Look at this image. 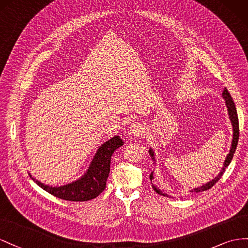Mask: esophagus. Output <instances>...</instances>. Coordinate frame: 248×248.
<instances>
[{
	"instance_id": "obj_1",
	"label": "esophagus",
	"mask_w": 248,
	"mask_h": 248,
	"mask_svg": "<svg viewBox=\"0 0 248 248\" xmlns=\"http://www.w3.org/2000/svg\"><path fill=\"white\" fill-rule=\"evenodd\" d=\"M144 131H145V126L142 124H140V123L133 124L130 126V130H129L130 134H131L132 136H134V137H138L140 135H142V134L144 133Z\"/></svg>"
}]
</instances>
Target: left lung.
I'll return each mask as SVG.
<instances>
[{
  "instance_id": "8db88e82",
  "label": "left lung",
  "mask_w": 248,
  "mask_h": 248,
  "mask_svg": "<svg viewBox=\"0 0 248 248\" xmlns=\"http://www.w3.org/2000/svg\"><path fill=\"white\" fill-rule=\"evenodd\" d=\"M222 97L224 98L225 101V104H226V107H228V112H229V116H230V119H231V123H232V146H231V150H230V153L228 154V155H226V158L224 160V163H223V167L221 168L220 172L218 173L217 176H215V179H213L212 181H210L209 183L204 184V185L201 186V187H197V188H194L193 190H191V192H202V191H206V190H209L210 188L213 187L215 184L218 182V180L221 178L225 168L228 167L231 163V161L232 159V157H234V154H235V151L237 148V144H238V140H239V120H238V114H237V110H236V106H235V103L234 101H232V97L231 96L230 93L228 91V89L224 88L223 89V93H222ZM148 153H150L151 157L154 161L155 160V153L153 151V148H150V151H148ZM154 171L151 173L150 175V180H151V183H152V187L154 189V191H155L158 194L160 195H163V196H169L165 193L162 192V191L160 189H158L157 187H155L152 180L154 179V175H153Z\"/></svg>"
}]
</instances>
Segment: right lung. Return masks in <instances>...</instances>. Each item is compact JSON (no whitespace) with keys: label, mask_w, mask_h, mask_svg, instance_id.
<instances>
[{"label":"right lung","mask_w":248,"mask_h":248,"mask_svg":"<svg viewBox=\"0 0 248 248\" xmlns=\"http://www.w3.org/2000/svg\"><path fill=\"white\" fill-rule=\"evenodd\" d=\"M124 145V141L119 136L106 141L102 144L93 157L87 171L79 180L66 185L52 187L35 180L29 173L30 178L46 192L61 200L70 202H87L95 199L106 188V182L110 172L111 157L118 147Z\"/></svg>","instance_id":"right-lung-1"}]
</instances>
